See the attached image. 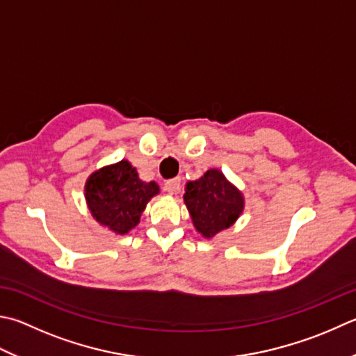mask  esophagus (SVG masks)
I'll use <instances>...</instances> for the list:
<instances>
[{"label":"esophagus","instance_id":"esophagus-1","mask_svg":"<svg viewBox=\"0 0 356 356\" xmlns=\"http://www.w3.org/2000/svg\"><path fill=\"white\" fill-rule=\"evenodd\" d=\"M179 184H181V179L179 178L167 179L165 183H164V191L167 193H177L179 191Z\"/></svg>","mask_w":356,"mask_h":356}]
</instances>
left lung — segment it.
<instances>
[{
    "instance_id": "obj_1",
    "label": "left lung",
    "mask_w": 356,
    "mask_h": 356,
    "mask_svg": "<svg viewBox=\"0 0 356 356\" xmlns=\"http://www.w3.org/2000/svg\"><path fill=\"white\" fill-rule=\"evenodd\" d=\"M184 201L197 231L207 238L229 227L243 211L241 193L216 169L187 183Z\"/></svg>"
}]
</instances>
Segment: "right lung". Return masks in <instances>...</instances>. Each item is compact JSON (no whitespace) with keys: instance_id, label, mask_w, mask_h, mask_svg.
<instances>
[{"instance_id":"1","label":"right lung","mask_w":356,"mask_h":356,"mask_svg":"<svg viewBox=\"0 0 356 356\" xmlns=\"http://www.w3.org/2000/svg\"><path fill=\"white\" fill-rule=\"evenodd\" d=\"M158 192L155 181H140L129 161L95 172L85 186L92 217L118 234H127L138 225L145 204Z\"/></svg>"}]
</instances>
